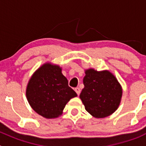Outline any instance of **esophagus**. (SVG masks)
Returning a JSON list of instances; mask_svg holds the SVG:
<instances>
[{"instance_id": "34e87169", "label": "esophagus", "mask_w": 146, "mask_h": 146, "mask_svg": "<svg viewBox=\"0 0 146 146\" xmlns=\"http://www.w3.org/2000/svg\"><path fill=\"white\" fill-rule=\"evenodd\" d=\"M75 91H76V92L77 93L78 95H80V89L79 88H75Z\"/></svg>"}]
</instances>
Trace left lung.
I'll use <instances>...</instances> for the list:
<instances>
[{
  "mask_svg": "<svg viewBox=\"0 0 146 146\" xmlns=\"http://www.w3.org/2000/svg\"><path fill=\"white\" fill-rule=\"evenodd\" d=\"M84 88L80 98L85 109L95 118H104L118 109L121 100L122 87L117 78L108 70H85Z\"/></svg>",
  "mask_w": 146,
  "mask_h": 146,
  "instance_id": "1",
  "label": "left lung"
}]
</instances>
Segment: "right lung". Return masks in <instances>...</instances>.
I'll use <instances>...</instances> for the list:
<instances>
[{
	"label": "right lung",
	"mask_w": 146,
	"mask_h": 146,
	"mask_svg": "<svg viewBox=\"0 0 146 146\" xmlns=\"http://www.w3.org/2000/svg\"><path fill=\"white\" fill-rule=\"evenodd\" d=\"M61 71L58 65L46 62L35 70L28 81V102L35 112L46 119L62 115L66 104L77 96Z\"/></svg>",
	"instance_id": "obj_1"
}]
</instances>
